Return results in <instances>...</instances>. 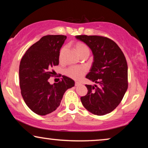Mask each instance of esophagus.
Masks as SVG:
<instances>
[{
    "instance_id": "34e87169",
    "label": "esophagus",
    "mask_w": 148,
    "mask_h": 148,
    "mask_svg": "<svg viewBox=\"0 0 148 148\" xmlns=\"http://www.w3.org/2000/svg\"><path fill=\"white\" fill-rule=\"evenodd\" d=\"M79 84H80V83L78 82H75V86H77Z\"/></svg>"
}]
</instances>
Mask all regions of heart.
<instances>
[{"instance_id":"obj_1","label":"heart","mask_w":148,"mask_h":148,"mask_svg":"<svg viewBox=\"0 0 148 148\" xmlns=\"http://www.w3.org/2000/svg\"><path fill=\"white\" fill-rule=\"evenodd\" d=\"M74 48L77 52L79 55L82 56L85 54L90 53V49L86 44L82 42H76L73 44ZM66 50L65 46H62L59 52V59L61 60L63 54ZM87 68L84 66H72L66 70V75L70 77L73 79H79L86 73Z\"/></svg>"}]
</instances>
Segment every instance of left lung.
<instances>
[{
    "label": "left lung",
    "instance_id": "left-lung-1",
    "mask_svg": "<svg viewBox=\"0 0 148 148\" xmlns=\"http://www.w3.org/2000/svg\"><path fill=\"white\" fill-rule=\"evenodd\" d=\"M94 54L90 72L86 77L96 85H86L88 93L81 97L84 106L92 114L102 116L114 110L128 88V67L119 46L110 38L100 36H76Z\"/></svg>",
    "mask_w": 148,
    "mask_h": 148
}]
</instances>
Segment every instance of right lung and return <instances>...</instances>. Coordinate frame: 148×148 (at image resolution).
Here are the masks:
<instances>
[{
	"label": "right lung",
	"mask_w": 148,
	"mask_h": 148,
	"mask_svg": "<svg viewBox=\"0 0 148 148\" xmlns=\"http://www.w3.org/2000/svg\"><path fill=\"white\" fill-rule=\"evenodd\" d=\"M66 36L48 35L30 46L19 64L21 93L27 106L39 115L50 114L59 106L68 89L75 86L71 79L62 75L58 83L51 85L52 68L59 63V52Z\"/></svg>",
	"instance_id": "right-lung-1"
}]
</instances>
